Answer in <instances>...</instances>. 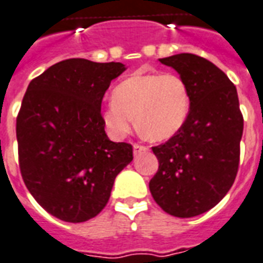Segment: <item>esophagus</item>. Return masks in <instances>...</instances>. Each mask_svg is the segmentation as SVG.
<instances>
[{"label":"esophagus","instance_id":"34e87169","mask_svg":"<svg viewBox=\"0 0 263 263\" xmlns=\"http://www.w3.org/2000/svg\"><path fill=\"white\" fill-rule=\"evenodd\" d=\"M148 150V147L146 146H142V144H134V154L138 155V154L143 153V151H147Z\"/></svg>","mask_w":263,"mask_h":263}]
</instances>
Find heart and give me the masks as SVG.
<instances>
[{
    "label": "heart",
    "mask_w": 263,
    "mask_h": 263,
    "mask_svg": "<svg viewBox=\"0 0 263 263\" xmlns=\"http://www.w3.org/2000/svg\"><path fill=\"white\" fill-rule=\"evenodd\" d=\"M191 112L186 82L173 72H134L112 91L101 109V121L113 139H123L134 127L147 139L162 142L185 125Z\"/></svg>",
    "instance_id": "1"
}]
</instances>
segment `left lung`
Listing matches in <instances>:
<instances>
[{
  "mask_svg": "<svg viewBox=\"0 0 263 263\" xmlns=\"http://www.w3.org/2000/svg\"><path fill=\"white\" fill-rule=\"evenodd\" d=\"M186 82L191 112L165 144L153 147L159 167L148 186L166 213L193 217L216 205L235 181L243 134L236 87L212 62L193 54L159 59Z\"/></svg>",
  "mask_w": 263,
  "mask_h": 263,
  "instance_id": "8db88e82",
  "label": "left lung"
}]
</instances>
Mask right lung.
I'll return each instance as SVG.
<instances>
[{
    "label": "right lung",
    "instance_id": "1",
    "mask_svg": "<svg viewBox=\"0 0 263 263\" xmlns=\"http://www.w3.org/2000/svg\"><path fill=\"white\" fill-rule=\"evenodd\" d=\"M125 70L119 62L74 58L28 85L16 123L21 176L36 201L61 220L97 216L134 159L131 144L109 140L101 121L102 97Z\"/></svg>",
    "mask_w": 263,
    "mask_h": 263
}]
</instances>
